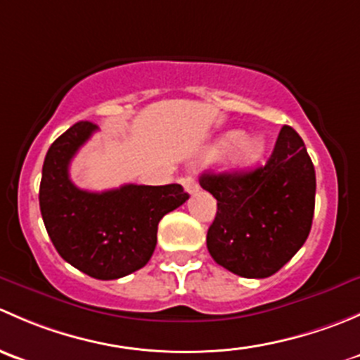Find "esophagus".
Listing matches in <instances>:
<instances>
[{"mask_svg":"<svg viewBox=\"0 0 360 360\" xmlns=\"http://www.w3.org/2000/svg\"><path fill=\"white\" fill-rule=\"evenodd\" d=\"M181 184H183V188H184V191H186V193L193 195L195 191H198V183H197V179H195V177H191V176L184 177V179L181 181Z\"/></svg>","mask_w":360,"mask_h":360,"instance_id":"1","label":"esophagus"}]
</instances>
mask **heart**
<instances>
[{
    "mask_svg": "<svg viewBox=\"0 0 360 360\" xmlns=\"http://www.w3.org/2000/svg\"><path fill=\"white\" fill-rule=\"evenodd\" d=\"M224 162L231 169H245V167L254 165L263 158L264 151H266V141L259 134H249V136H242L240 130H230V132L223 134L219 139L214 141L207 150L209 157H217L224 153Z\"/></svg>",
    "mask_w": 360,
    "mask_h": 360,
    "instance_id": "heart-1",
    "label": "heart"
}]
</instances>
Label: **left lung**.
Segmentation results:
<instances>
[{"mask_svg": "<svg viewBox=\"0 0 360 360\" xmlns=\"http://www.w3.org/2000/svg\"><path fill=\"white\" fill-rule=\"evenodd\" d=\"M200 186L217 200L207 249L231 274L270 277L308 238L315 209V169L292 127H282L263 167L202 174Z\"/></svg>", "mask_w": 360, "mask_h": 360, "instance_id": "left-lung-1", "label": "left lung"}]
</instances>
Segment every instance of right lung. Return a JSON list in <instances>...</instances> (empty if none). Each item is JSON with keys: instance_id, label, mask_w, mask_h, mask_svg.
<instances>
[{"instance_id": "right-lung-1", "label": "right lung", "mask_w": 360, "mask_h": 360, "mask_svg": "<svg viewBox=\"0 0 360 360\" xmlns=\"http://www.w3.org/2000/svg\"><path fill=\"white\" fill-rule=\"evenodd\" d=\"M96 130L94 123L78 122L53 141L43 162L39 209L63 259L90 277L115 281L150 261L160 219L190 195L181 184L79 190L69 179V163Z\"/></svg>"}]
</instances>
